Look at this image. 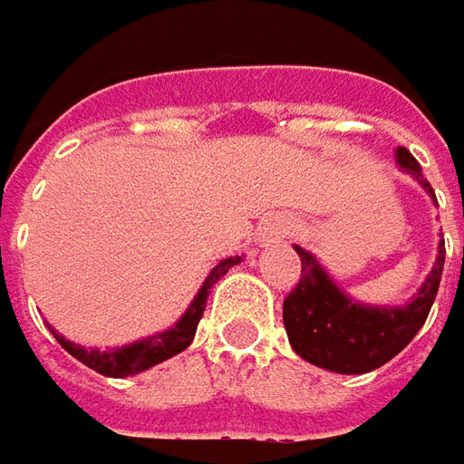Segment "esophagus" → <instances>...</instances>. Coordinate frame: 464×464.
Here are the masks:
<instances>
[{"label": "esophagus", "mask_w": 464, "mask_h": 464, "mask_svg": "<svg viewBox=\"0 0 464 464\" xmlns=\"http://www.w3.org/2000/svg\"><path fill=\"white\" fill-rule=\"evenodd\" d=\"M295 233V220L288 215H272L265 220V226L259 228V241L272 244V241H283Z\"/></svg>", "instance_id": "obj_1"}]
</instances>
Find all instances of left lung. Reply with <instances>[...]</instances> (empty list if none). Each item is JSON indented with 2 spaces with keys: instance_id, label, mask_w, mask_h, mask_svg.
<instances>
[{
  "instance_id": "obj_1",
  "label": "left lung",
  "mask_w": 464,
  "mask_h": 464,
  "mask_svg": "<svg viewBox=\"0 0 464 464\" xmlns=\"http://www.w3.org/2000/svg\"><path fill=\"white\" fill-rule=\"evenodd\" d=\"M394 158L400 171L413 176L436 202L431 184L423 179L413 155L397 148ZM293 249L301 256V280L283 301L288 343L304 361L334 373H369L408 348L431 312L447 254L441 238L431 272L411 301L400 306H373L353 301L312 252L298 244Z\"/></svg>"
}]
</instances>
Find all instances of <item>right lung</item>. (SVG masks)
I'll return each instance as SVG.
<instances>
[{"label":"right lung","instance_id":"right-lung-1","mask_svg":"<svg viewBox=\"0 0 464 464\" xmlns=\"http://www.w3.org/2000/svg\"><path fill=\"white\" fill-rule=\"evenodd\" d=\"M244 256H226L220 259L215 267L210 270V275L205 277L202 288L197 291L194 301L189 304V309L179 316V322L163 330V333H155L150 337H142V340H134L130 345H121V348H109V351H101V348H85V345H77L67 340L64 334H59L56 330H51L56 343L64 348V351L74 355L80 363H85L92 372L103 373V376H111V379H124V376H134L140 372H148L152 366L169 361L176 353L187 351L192 345L194 333H197V324L205 314V306H208V295H210V288L231 270L233 265H238Z\"/></svg>","mask_w":464,"mask_h":464}]
</instances>
